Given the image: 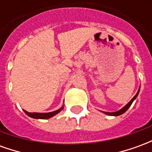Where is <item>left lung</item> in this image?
I'll use <instances>...</instances> for the list:
<instances>
[{"label": "left lung", "mask_w": 152, "mask_h": 152, "mask_svg": "<svg viewBox=\"0 0 152 152\" xmlns=\"http://www.w3.org/2000/svg\"><path fill=\"white\" fill-rule=\"evenodd\" d=\"M139 89H140V88H139ZM139 89H138V91H137V93L136 94V95L134 96V98L133 99H131L130 100V102H129L128 104H126V105L124 106V107L122 109H121L120 111H117V112H104L105 114L107 115H115V116H117V115H122L123 113H124V112H126L127 111L128 109L129 108V107L131 106V104L133 103V102L134 101V99H136L137 97V95H138V93H139Z\"/></svg>", "instance_id": "obj_1"}]
</instances>
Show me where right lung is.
Listing matches in <instances>:
<instances>
[{"label":"right lung","instance_id":"1","mask_svg":"<svg viewBox=\"0 0 152 152\" xmlns=\"http://www.w3.org/2000/svg\"><path fill=\"white\" fill-rule=\"evenodd\" d=\"M63 109V107H62L61 108H59L58 110H56L54 112H48V113H37V112H28L27 111H24V112L26 114L28 115V116H30L31 118H34V119H49V118H51L53 115H55L56 114H58V112H60Z\"/></svg>","mask_w":152,"mask_h":152}]
</instances>
